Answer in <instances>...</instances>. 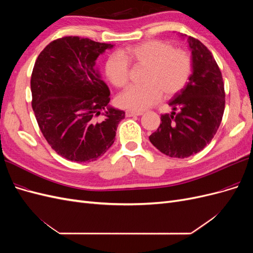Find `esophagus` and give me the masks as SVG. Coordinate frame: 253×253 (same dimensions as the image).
<instances>
[{
    "label": "esophagus",
    "instance_id": "esophagus-1",
    "mask_svg": "<svg viewBox=\"0 0 253 253\" xmlns=\"http://www.w3.org/2000/svg\"><path fill=\"white\" fill-rule=\"evenodd\" d=\"M142 112H134V111H126V117H133V116H141Z\"/></svg>",
    "mask_w": 253,
    "mask_h": 253
}]
</instances>
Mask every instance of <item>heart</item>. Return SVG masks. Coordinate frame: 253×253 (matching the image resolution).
Masks as SVG:
<instances>
[{
  "mask_svg": "<svg viewBox=\"0 0 253 253\" xmlns=\"http://www.w3.org/2000/svg\"><path fill=\"white\" fill-rule=\"evenodd\" d=\"M129 62L147 67L143 85H132L118 96L121 108L142 112L160 100L163 94L173 96L181 90L192 72V59L182 49L164 41H148L114 52L105 62V76L116 87L128 81Z\"/></svg>",
  "mask_w": 253,
  "mask_h": 253,
  "instance_id": "obj_1",
  "label": "heart"
}]
</instances>
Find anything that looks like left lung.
I'll return each instance as SVG.
<instances>
[{
    "label": "left lung",
    "mask_w": 253,
    "mask_h": 253,
    "mask_svg": "<svg viewBox=\"0 0 253 253\" xmlns=\"http://www.w3.org/2000/svg\"><path fill=\"white\" fill-rule=\"evenodd\" d=\"M179 35L189 44L192 74L169 102L172 113L163 115L149 139L164 154L186 158L202 151L216 134L225 110V89L211 51L195 38Z\"/></svg>",
    "instance_id": "obj_1"
}]
</instances>
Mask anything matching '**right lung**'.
<instances>
[{"label": "right lung", "instance_id": "add662e5", "mask_svg": "<svg viewBox=\"0 0 253 253\" xmlns=\"http://www.w3.org/2000/svg\"><path fill=\"white\" fill-rule=\"evenodd\" d=\"M113 44L63 37L38 56L30 80L33 110L45 139L71 162L97 160L115 141L126 113L109 104L96 60Z\"/></svg>", "mask_w": 253, "mask_h": 253}]
</instances>
